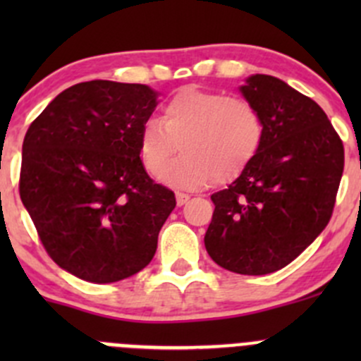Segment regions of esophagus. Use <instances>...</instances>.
Masks as SVG:
<instances>
[{
	"label": "esophagus",
	"mask_w": 361,
	"mask_h": 361,
	"mask_svg": "<svg viewBox=\"0 0 361 361\" xmlns=\"http://www.w3.org/2000/svg\"><path fill=\"white\" fill-rule=\"evenodd\" d=\"M188 199H190V195H188V194H183V192H176V204H178V206H183V204L187 202Z\"/></svg>",
	"instance_id": "esophagus-1"
}]
</instances>
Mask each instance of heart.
Segmentation results:
<instances>
[{"label": "heart", "mask_w": 361, "mask_h": 361, "mask_svg": "<svg viewBox=\"0 0 361 361\" xmlns=\"http://www.w3.org/2000/svg\"><path fill=\"white\" fill-rule=\"evenodd\" d=\"M264 140L260 113L243 97L185 87L162 106V118L141 126L137 150L145 171L157 174L182 145L184 155L160 173V181L197 190L238 178Z\"/></svg>", "instance_id": "b5f03b06"}]
</instances>
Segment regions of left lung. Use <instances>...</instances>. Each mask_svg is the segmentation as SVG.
I'll use <instances>...</instances> for the list:
<instances>
[{
    "mask_svg": "<svg viewBox=\"0 0 361 361\" xmlns=\"http://www.w3.org/2000/svg\"><path fill=\"white\" fill-rule=\"evenodd\" d=\"M239 92L260 113L264 140L250 166L211 195L204 245L220 267L262 276L293 262L326 227L344 147L326 113L283 80L251 75Z\"/></svg>",
    "mask_w": 361,
    "mask_h": 361,
    "instance_id": "obj_1",
    "label": "left lung"
}]
</instances>
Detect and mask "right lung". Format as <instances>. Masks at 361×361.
I'll use <instances>...</instances> for the list:
<instances>
[{
  "label": "right lung",
  "instance_id": "1",
  "mask_svg": "<svg viewBox=\"0 0 361 361\" xmlns=\"http://www.w3.org/2000/svg\"><path fill=\"white\" fill-rule=\"evenodd\" d=\"M157 97L141 83H76L25 133L20 199L47 253L83 281L115 283L147 267L176 206L137 150Z\"/></svg>",
  "mask_w": 361,
  "mask_h": 361
}]
</instances>
